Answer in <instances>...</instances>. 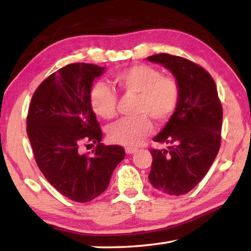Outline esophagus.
I'll use <instances>...</instances> for the list:
<instances>
[{
    "label": "esophagus",
    "instance_id": "1",
    "mask_svg": "<svg viewBox=\"0 0 251 251\" xmlns=\"http://www.w3.org/2000/svg\"><path fill=\"white\" fill-rule=\"evenodd\" d=\"M136 151H137L136 147H130V146L126 147V154H132V153H135Z\"/></svg>",
    "mask_w": 251,
    "mask_h": 251
}]
</instances>
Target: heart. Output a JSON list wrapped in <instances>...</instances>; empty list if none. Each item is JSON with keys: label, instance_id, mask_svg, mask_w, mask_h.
<instances>
[{"label": "heart", "instance_id": "heart-1", "mask_svg": "<svg viewBox=\"0 0 251 251\" xmlns=\"http://www.w3.org/2000/svg\"><path fill=\"white\" fill-rule=\"evenodd\" d=\"M113 82L123 94L137 95L136 118L125 119L109 126L111 142L125 146H137L153 132L152 118L159 123L171 119L179 105L180 87L177 78L162 75L157 68L137 64L116 72ZM90 105L96 114L109 120L116 115L119 97L104 82H96L90 89Z\"/></svg>", "mask_w": 251, "mask_h": 251}]
</instances>
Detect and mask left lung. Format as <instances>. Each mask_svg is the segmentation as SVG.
Returning a JSON list of instances; mask_svg holds the SVG:
<instances>
[{
  "instance_id": "left-lung-1",
  "label": "left lung",
  "mask_w": 251,
  "mask_h": 251,
  "mask_svg": "<svg viewBox=\"0 0 251 251\" xmlns=\"http://www.w3.org/2000/svg\"><path fill=\"white\" fill-rule=\"evenodd\" d=\"M147 59L170 70L180 87L176 112L153 139L168 147L151 149L149 175L156 190L178 197L193 190L210 169L221 147L223 107L214 78L200 65L169 53Z\"/></svg>"
}]
</instances>
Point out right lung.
Here are the masks:
<instances>
[{
	"mask_svg": "<svg viewBox=\"0 0 251 251\" xmlns=\"http://www.w3.org/2000/svg\"><path fill=\"white\" fill-rule=\"evenodd\" d=\"M105 67L75 63L48 76L34 92L27 114V135L37 167L64 197L88 202L107 188L122 146L100 143V125L90 105V89ZM96 144L93 153L82 147Z\"/></svg>",
	"mask_w": 251,
	"mask_h": 251,
	"instance_id": "1",
	"label": "right lung"
}]
</instances>
